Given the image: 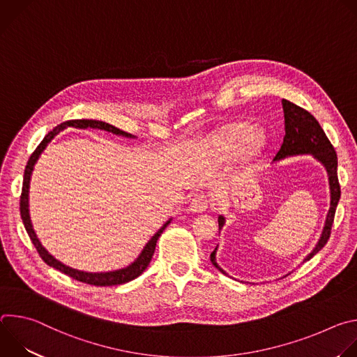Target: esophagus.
Listing matches in <instances>:
<instances>
[{"label": "esophagus", "instance_id": "1", "mask_svg": "<svg viewBox=\"0 0 357 357\" xmlns=\"http://www.w3.org/2000/svg\"><path fill=\"white\" fill-rule=\"evenodd\" d=\"M209 208V199L205 193H196L190 200V211L195 213L206 212Z\"/></svg>", "mask_w": 357, "mask_h": 357}]
</instances>
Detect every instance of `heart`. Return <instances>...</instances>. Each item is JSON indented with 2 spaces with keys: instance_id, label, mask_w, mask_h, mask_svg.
<instances>
[{
  "instance_id": "obj_1",
  "label": "heart",
  "mask_w": 357,
  "mask_h": 357,
  "mask_svg": "<svg viewBox=\"0 0 357 357\" xmlns=\"http://www.w3.org/2000/svg\"><path fill=\"white\" fill-rule=\"evenodd\" d=\"M251 132V128L245 124H233L230 127H227L223 131V146L227 152H237L238 148L247 141V148H245V154L251 158L256 157L259 152L261 151V148L264 146V138L261 134L254 132L250 135V138L248 135ZM249 139L247 140L246 138Z\"/></svg>"
}]
</instances>
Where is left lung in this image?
Returning a JSON list of instances; mask_svg holds the SVG:
<instances>
[{"mask_svg":"<svg viewBox=\"0 0 357 357\" xmlns=\"http://www.w3.org/2000/svg\"><path fill=\"white\" fill-rule=\"evenodd\" d=\"M282 109H284V119H285V135L274 161H280L291 155L311 154L325 165L329 175L331 208H329L325 227L318 244L308 254L307 259L303 260V261H308L328 243L331 237L336 206L340 199V185L337 179V155L333 145L328 139L325 131L322 130L317 119L310 112L291 103V101L285 98H282ZM223 225H225V218L219 216V230L223 227ZM216 250L218 247L211 254V261L220 273L226 274L216 263Z\"/></svg>","mask_w":357,"mask_h":357,"instance_id":"8db88e82","label":"left lung"}]
</instances>
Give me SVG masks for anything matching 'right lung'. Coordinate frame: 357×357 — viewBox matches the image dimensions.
Here are the masks:
<instances>
[{
    "mask_svg": "<svg viewBox=\"0 0 357 357\" xmlns=\"http://www.w3.org/2000/svg\"><path fill=\"white\" fill-rule=\"evenodd\" d=\"M66 127L100 128V130H105V131H109V132H113V134H117V135H123V137H128V138L132 137L131 134H128V132H126V131H123V130H120V128H117L114 126H110V124H107L105 121H97V120H69V121H65V123L59 124L58 127H55L50 132H47L46 137L42 139V142L32 152V155L28 160V164H26V168H25V172H24L22 193H21V199H20V211H21V219L24 222L25 230H26L32 244L35 245V248H36L38 254L40 256V259L47 266L59 270L61 273L72 277L73 280H77V281L89 284V285H96V287H110V285L126 284V282H128L131 280H135L138 275H141L145 271V268L148 267L152 256H154L155 245H157V241H158L161 233L171 223V220H168L154 236H152V238L146 243V245L141 251L138 259L131 266H128L126 268H121V270L110 271V273H84V271H79V270H75V268H70V267L62 264L55 257L50 256V254L45 250V247H42L40 241L38 240V237H36V234H35V231L32 229V223H31V219H29V209H28V192H29V181H31V174H32L33 165H35L36 160L39 158L40 152L46 148L47 142H50V139H52L59 131L65 130Z\"/></svg>",
    "mask_w": 357,
    "mask_h": 357,
    "instance_id": "add662e5",
    "label": "right lung"
}]
</instances>
